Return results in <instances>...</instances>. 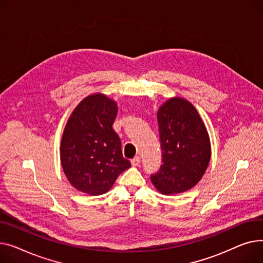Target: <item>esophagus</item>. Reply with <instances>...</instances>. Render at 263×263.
I'll list each match as a JSON object with an SVG mask.
<instances>
[{
    "label": "esophagus",
    "mask_w": 263,
    "mask_h": 263,
    "mask_svg": "<svg viewBox=\"0 0 263 263\" xmlns=\"http://www.w3.org/2000/svg\"><path fill=\"white\" fill-rule=\"evenodd\" d=\"M130 162H132V165H133V166H137V165L140 164V162H141V159H140V157L137 156V157L133 158Z\"/></svg>",
    "instance_id": "obj_1"
}]
</instances>
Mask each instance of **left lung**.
I'll return each instance as SVG.
<instances>
[{
  "mask_svg": "<svg viewBox=\"0 0 263 263\" xmlns=\"http://www.w3.org/2000/svg\"><path fill=\"white\" fill-rule=\"evenodd\" d=\"M157 121L162 164L151 180L163 194L188 191L203 177L210 161L207 128L195 107L182 98H172L161 105Z\"/></svg>",
  "mask_w": 263,
  "mask_h": 263,
  "instance_id": "left-lung-1",
  "label": "left lung"
}]
</instances>
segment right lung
<instances>
[{"mask_svg": "<svg viewBox=\"0 0 263 263\" xmlns=\"http://www.w3.org/2000/svg\"><path fill=\"white\" fill-rule=\"evenodd\" d=\"M117 114V103L102 93L85 98L71 114L61 138L60 161L76 190L104 194L130 167L112 128Z\"/></svg>", "mask_w": 263, "mask_h": 263, "instance_id": "1", "label": "right lung"}]
</instances>
